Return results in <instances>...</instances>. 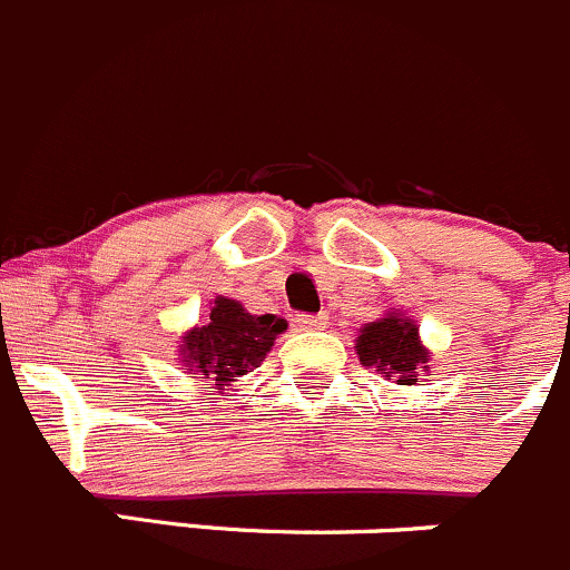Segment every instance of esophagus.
<instances>
[{
  "mask_svg": "<svg viewBox=\"0 0 570 570\" xmlns=\"http://www.w3.org/2000/svg\"><path fill=\"white\" fill-rule=\"evenodd\" d=\"M298 330H324L330 324V315L326 313H304L296 318Z\"/></svg>",
  "mask_w": 570,
  "mask_h": 570,
  "instance_id": "34e87169",
  "label": "esophagus"
}]
</instances>
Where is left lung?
Instances as JSON below:
<instances>
[{"instance_id": "1", "label": "left lung", "mask_w": 570, "mask_h": 570, "mask_svg": "<svg viewBox=\"0 0 570 570\" xmlns=\"http://www.w3.org/2000/svg\"><path fill=\"white\" fill-rule=\"evenodd\" d=\"M360 363L365 368H376L380 374L393 376L396 385H413L419 382L421 368H426V348L419 341V326L410 318L385 315V318L365 324L357 337Z\"/></svg>"}]
</instances>
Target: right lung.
I'll return each instance as SVG.
<instances>
[{
    "label": "right lung",
    "mask_w": 570,
    "mask_h": 570,
    "mask_svg": "<svg viewBox=\"0 0 570 570\" xmlns=\"http://www.w3.org/2000/svg\"><path fill=\"white\" fill-rule=\"evenodd\" d=\"M285 330V318L272 313L252 315L233 298L218 296L210 309V321L185 335L183 363L188 371H199L202 380L229 385L235 376L255 371L272 352L274 337Z\"/></svg>",
    "instance_id": "obj_1"
}]
</instances>
